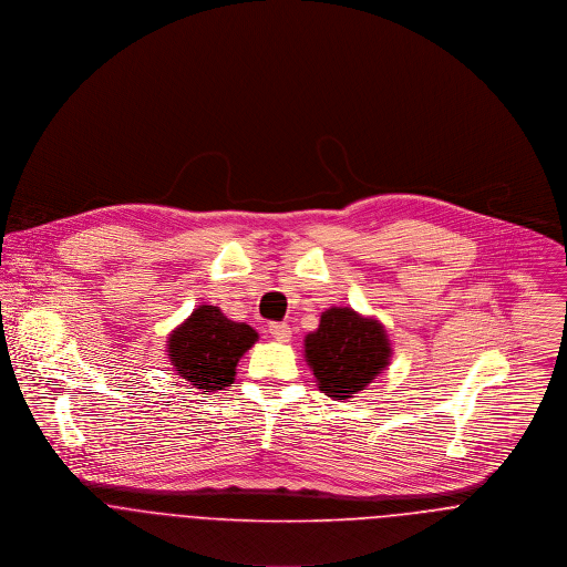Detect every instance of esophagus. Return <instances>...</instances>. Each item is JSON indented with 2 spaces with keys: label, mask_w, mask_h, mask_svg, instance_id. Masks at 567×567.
Returning a JSON list of instances; mask_svg holds the SVG:
<instances>
[{
  "label": "esophagus",
  "mask_w": 567,
  "mask_h": 567,
  "mask_svg": "<svg viewBox=\"0 0 567 567\" xmlns=\"http://www.w3.org/2000/svg\"><path fill=\"white\" fill-rule=\"evenodd\" d=\"M268 331L279 342H288L290 340V327L286 323H270L268 324Z\"/></svg>",
  "instance_id": "34e87169"
}]
</instances>
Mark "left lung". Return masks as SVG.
Returning a JSON list of instances; mask_svg holds the SVG:
<instances>
[{
    "label": "left lung",
    "mask_w": 567,
    "mask_h": 567,
    "mask_svg": "<svg viewBox=\"0 0 567 567\" xmlns=\"http://www.w3.org/2000/svg\"><path fill=\"white\" fill-rule=\"evenodd\" d=\"M384 327L349 308L323 312L317 331L306 336V360L327 398L349 400L389 364Z\"/></svg>",
    "instance_id": "obj_1"
}]
</instances>
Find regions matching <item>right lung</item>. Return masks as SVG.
Listing matches in <instances>:
<instances>
[{
    "instance_id": "right-lung-1",
    "label": "right lung",
    "mask_w": 567,
    "mask_h": 567,
    "mask_svg": "<svg viewBox=\"0 0 567 567\" xmlns=\"http://www.w3.org/2000/svg\"><path fill=\"white\" fill-rule=\"evenodd\" d=\"M255 340L250 324L229 321L214 306H200L167 338V355L183 380L214 393L234 384L236 367Z\"/></svg>"
}]
</instances>
